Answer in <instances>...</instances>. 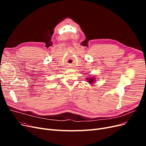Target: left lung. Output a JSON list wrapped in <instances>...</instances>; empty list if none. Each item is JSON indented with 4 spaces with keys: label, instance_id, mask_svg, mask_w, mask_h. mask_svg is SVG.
<instances>
[{
    "label": "left lung",
    "instance_id": "8db88e82",
    "mask_svg": "<svg viewBox=\"0 0 146 146\" xmlns=\"http://www.w3.org/2000/svg\"><path fill=\"white\" fill-rule=\"evenodd\" d=\"M86 80H87V82L89 83H91V84H93V83H94V82L96 81V78L95 77H90V78H86Z\"/></svg>",
    "mask_w": 146,
    "mask_h": 146
}]
</instances>
